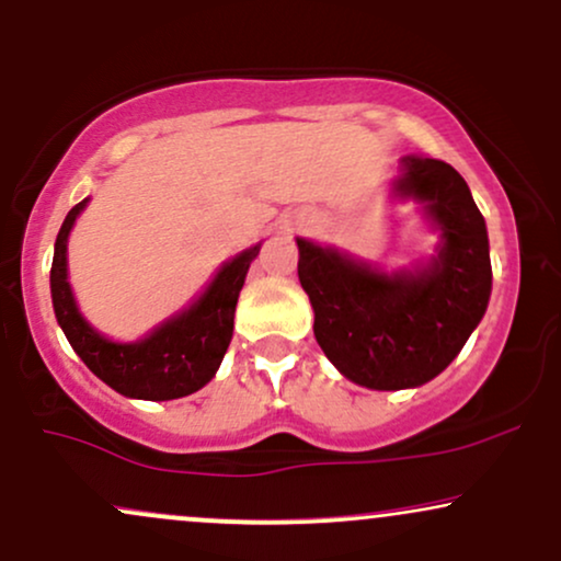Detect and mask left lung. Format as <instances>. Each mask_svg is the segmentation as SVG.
I'll return each instance as SVG.
<instances>
[{"label":"left lung","mask_w":561,"mask_h":561,"mask_svg":"<svg viewBox=\"0 0 561 561\" xmlns=\"http://www.w3.org/2000/svg\"><path fill=\"white\" fill-rule=\"evenodd\" d=\"M393 181L399 199L423 204L440 243L414 270L378 267L299 243V280L314 309V339L344 378L375 391L417 388L462 352L491 296L489 230L451 164L407 154Z\"/></svg>","instance_id":"obj_1"}]
</instances>
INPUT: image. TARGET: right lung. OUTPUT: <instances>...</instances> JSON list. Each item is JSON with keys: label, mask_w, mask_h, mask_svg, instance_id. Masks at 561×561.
<instances>
[{"label": "right lung", "mask_w": 561, "mask_h": 561, "mask_svg": "<svg viewBox=\"0 0 561 561\" xmlns=\"http://www.w3.org/2000/svg\"><path fill=\"white\" fill-rule=\"evenodd\" d=\"M85 202H78L59 228L49 275L51 305L70 346L99 380L123 397L168 401L199 391L215 378L233 339L236 301L260 243L228 260L194 305L157 325L147 339L117 344L85 322L68 283V236Z\"/></svg>", "instance_id": "obj_1"}]
</instances>
